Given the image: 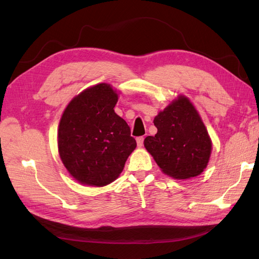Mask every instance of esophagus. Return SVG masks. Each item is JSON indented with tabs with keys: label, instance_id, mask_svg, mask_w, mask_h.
<instances>
[{
	"label": "esophagus",
	"instance_id": "obj_1",
	"mask_svg": "<svg viewBox=\"0 0 259 259\" xmlns=\"http://www.w3.org/2000/svg\"><path fill=\"white\" fill-rule=\"evenodd\" d=\"M144 137H137L136 138V142H137V146L140 148V147H143V145H144Z\"/></svg>",
	"mask_w": 259,
	"mask_h": 259
}]
</instances>
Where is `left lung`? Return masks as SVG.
<instances>
[{
    "label": "left lung",
    "mask_w": 259,
    "mask_h": 259,
    "mask_svg": "<svg viewBox=\"0 0 259 259\" xmlns=\"http://www.w3.org/2000/svg\"><path fill=\"white\" fill-rule=\"evenodd\" d=\"M153 123L158 133L146 137L144 145L164 174L188 179L206 168L211 142L189 99L178 96L159 112Z\"/></svg>",
    "instance_id": "1"
}]
</instances>
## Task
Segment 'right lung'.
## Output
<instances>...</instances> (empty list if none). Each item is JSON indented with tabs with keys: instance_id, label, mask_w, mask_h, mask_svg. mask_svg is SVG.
Returning <instances> with one entry per match:
<instances>
[{
	"instance_id": "right-lung-1",
	"label": "right lung",
	"mask_w": 259,
	"mask_h": 259,
	"mask_svg": "<svg viewBox=\"0 0 259 259\" xmlns=\"http://www.w3.org/2000/svg\"><path fill=\"white\" fill-rule=\"evenodd\" d=\"M116 91L100 83L70 101L58 127V151L65 167L82 185L104 187L120 176L136 140L114 112Z\"/></svg>"
}]
</instances>
